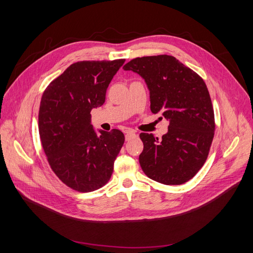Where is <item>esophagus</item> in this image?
Listing matches in <instances>:
<instances>
[{
  "mask_svg": "<svg viewBox=\"0 0 253 253\" xmlns=\"http://www.w3.org/2000/svg\"><path fill=\"white\" fill-rule=\"evenodd\" d=\"M135 136H136L135 131H133V129H127V131L126 132V140L127 141L129 139H132Z\"/></svg>",
  "mask_w": 253,
  "mask_h": 253,
  "instance_id": "34e87169",
  "label": "esophagus"
}]
</instances>
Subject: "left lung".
<instances>
[{
	"label": "left lung",
	"mask_w": 253,
	"mask_h": 253,
	"mask_svg": "<svg viewBox=\"0 0 253 253\" xmlns=\"http://www.w3.org/2000/svg\"><path fill=\"white\" fill-rule=\"evenodd\" d=\"M144 79L152 113L169 121L158 139L141 133L139 164L144 174L164 185H181L201 170L214 137V111L205 81L191 68L168 55L136 58L124 66Z\"/></svg>",
	"instance_id": "left-lung-1"
}]
</instances>
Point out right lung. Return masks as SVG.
<instances>
[{
  "instance_id": "1",
  "label": "right lung",
  "mask_w": 253,
  "mask_h": 253,
  "mask_svg": "<svg viewBox=\"0 0 253 253\" xmlns=\"http://www.w3.org/2000/svg\"><path fill=\"white\" fill-rule=\"evenodd\" d=\"M125 61L76 62L42 95L39 134L44 153L59 179L79 192H91L110 180L124 145L119 129L96 133L90 111L104 103L109 84Z\"/></svg>"
}]
</instances>
